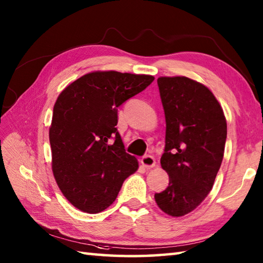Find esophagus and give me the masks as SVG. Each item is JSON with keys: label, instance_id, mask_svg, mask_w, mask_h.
Segmentation results:
<instances>
[{"label": "esophagus", "instance_id": "1", "mask_svg": "<svg viewBox=\"0 0 263 263\" xmlns=\"http://www.w3.org/2000/svg\"><path fill=\"white\" fill-rule=\"evenodd\" d=\"M141 164L146 167V168H153L156 166V159L152 155H146L141 158Z\"/></svg>", "mask_w": 263, "mask_h": 263}]
</instances>
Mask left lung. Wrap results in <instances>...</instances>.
Wrapping results in <instances>:
<instances>
[{
	"label": "left lung",
	"mask_w": 263,
	"mask_h": 263,
	"mask_svg": "<svg viewBox=\"0 0 263 263\" xmlns=\"http://www.w3.org/2000/svg\"><path fill=\"white\" fill-rule=\"evenodd\" d=\"M157 83L166 120L160 164L170 183L155 200L167 215L181 217L211 191L224 157L227 123L221 106L202 83L186 77H160Z\"/></svg>",
	"instance_id": "1"
}]
</instances>
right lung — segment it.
<instances>
[{"label":"right lung","mask_w":263,"mask_h":263,"mask_svg":"<svg viewBox=\"0 0 263 263\" xmlns=\"http://www.w3.org/2000/svg\"><path fill=\"white\" fill-rule=\"evenodd\" d=\"M153 76L97 71L60 93L49 127L52 168L76 208L97 214L114 202L123 182L138 170L115 125L117 107L144 90Z\"/></svg>","instance_id":"right-lung-1"}]
</instances>
